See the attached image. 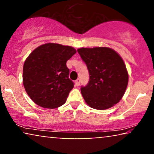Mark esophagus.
<instances>
[{
	"label": "esophagus",
	"mask_w": 154,
	"mask_h": 154,
	"mask_svg": "<svg viewBox=\"0 0 154 154\" xmlns=\"http://www.w3.org/2000/svg\"><path fill=\"white\" fill-rule=\"evenodd\" d=\"M80 83H81V80H80L79 79H78L77 80H75V86L79 87V86L80 85Z\"/></svg>",
	"instance_id": "obj_1"
}]
</instances>
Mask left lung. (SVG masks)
Masks as SVG:
<instances>
[{
    "label": "left lung",
    "instance_id": "left-lung-1",
    "mask_svg": "<svg viewBox=\"0 0 154 154\" xmlns=\"http://www.w3.org/2000/svg\"><path fill=\"white\" fill-rule=\"evenodd\" d=\"M78 52L87 65L90 81L81 88L88 106L105 110L123 97L128 83V73L123 59L110 48H81Z\"/></svg>",
    "mask_w": 154,
    "mask_h": 154
}]
</instances>
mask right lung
<instances>
[{
  "mask_svg": "<svg viewBox=\"0 0 154 154\" xmlns=\"http://www.w3.org/2000/svg\"><path fill=\"white\" fill-rule=\"evenodd\" d=\"M75 52L71 46L50 43L38 46L26 59L23 85L37 105L55 109L66 102L73 88L66 64Z\"/></svg>",
  "mask_w": 154,
  "mask_h": 154,
  "instance_id": "add662e5",
  "label": "right lung"
}]
</instances>
